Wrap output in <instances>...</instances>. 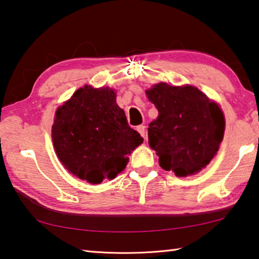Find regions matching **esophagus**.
<instances>
[{"mask_svg": "<svg viewBox=\"0 0 259 259\" xmlns=\"http://www.w3.org/2000/svg\"><path fill=\"white\" fill-rule=\"evenodd\" d=\"M137 131L140 134V136H142V137H145V136H146L145 125H138L137 126Z\"/></svg>", "mask_w": 259, "mask_h": 259, "instance_id": "1", "label": "esophagus"}]
</instances>
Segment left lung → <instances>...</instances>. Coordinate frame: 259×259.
Masks as SVG:
<instances>
[{"mask_svg": "<svg viewBox=\"0 0 259 259\" xmlns=\"http://www.w3.org/2000/svg\"><path fill=\"white\" fill-rule=\"evenodd\" d=\"M159 116L148 124V145L162 169L176 176L199 172L216 154L225 120L216 104L194 87L159 83L146 91Z\"/></svg>", "mask_w": 259, "mask_h": 259, "instance_id": "left-lung-1", "label": "left lung"}]
</instances>
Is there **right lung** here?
<instances>
[{
	"instance_id": "1",
	"label": "right lung",
	"mask_w": 259,
	"mask_h": 259,
	"mask_svg": "<svg viewBox=\"0 0 259 259\" xmlns=\"http://www.w3.org/2000/svg\"><path fill=\"white\" fill-rule=\"evenodd\" d=\"M52 140L69 172L91 184L113 179L125 168L130 152L143 143L109 88L85 85L58 108Z\"/></svg>"
}]
</instances>
